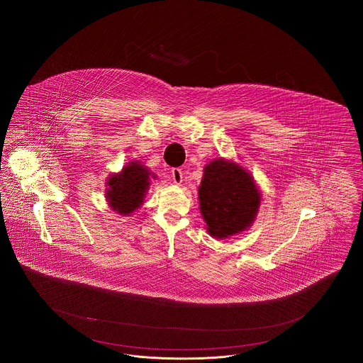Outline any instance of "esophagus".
I'll list each match as a JSON object with an SVG mask.
<instances>
[{"label":"esophagus","mask_w":363,"mask_h":363,"mask_svg":"<svg viewBox=\"0 0 363 363\" xmlns=\"http://www.w3.org/2000/svg\"><path fill=\"white\" fill-rule=\"evenodd\" d=\"M170 173H172L173 182H174L176 184H182V182H183V172H182V169L174 167V169H172Z\"/></svg>","instance_id":"obj_1"}]
</instances>
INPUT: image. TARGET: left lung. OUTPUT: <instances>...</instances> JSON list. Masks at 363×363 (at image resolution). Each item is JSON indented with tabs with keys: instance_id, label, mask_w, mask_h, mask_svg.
I'll list each match as a JSON object with an SVG mask.
<instances>
[{
	"instance_id": "1",
	"label": "left lung",
	"mask_w": 363,
	"mask_h": 363,
	"mask_svg": "<svg viewBox=\"0 0 363 363\" xmlns=\"http://www.w3.org/2000/svg\"><path fill=\"white\" fill-rule=\"evenodd\" d=\"M199 200L208 233L216 239H226L252 226L259 212L261 194L246 169L220 157L204 167Z\"/></svg>"
}]
</instances>
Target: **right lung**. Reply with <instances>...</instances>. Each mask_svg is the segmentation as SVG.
Instances as JSON below:
<instances>
[{
	"instance_id": "add662e5",
	"label": "right lung",
	"mask_w": 363,
	"mask_h": 363,
	"mask_svg": "<svg viewBox=\"0 0 363 363\" xmlns=\"http://www.w3.org/2000/svg\"><path fill=\"white\" fill-rule=\"evenodd\" d=\"M150 176L151 172L140 162H130L120 173L111 174L106 190V200L110 208L120 215L130 216L144 203L150 187Z\"/></svg>"
}]
</instances>
